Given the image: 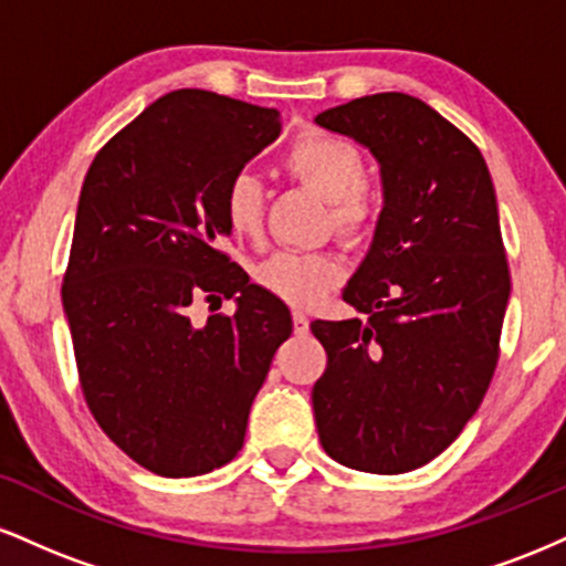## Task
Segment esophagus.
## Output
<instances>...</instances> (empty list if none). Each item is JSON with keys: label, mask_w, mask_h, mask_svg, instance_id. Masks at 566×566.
I'll use <instances>...</instances> for the list:
<instances>
[{"label": "esophagus", "mask_w": 566, "mask_h": 566, "mask_svg": "<svg viewBox=\"0 0 566 566\" xmlns=\"http://www.w3.org/2000/svg\"><path fill=\"white\" fill-rule=\"evenodd\" d=\"M292 327H295L297 335H305L308 333V316H305L303 311H295V314H292Z\"/></svg>", "instance_id": "obj_1"}]
</instances>
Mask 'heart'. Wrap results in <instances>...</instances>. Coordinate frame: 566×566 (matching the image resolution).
<instances>
[{
    "label": "heart",
    "mask_w": 566,
    "mask_h": 566,
    "mask_svg": "<svg viewBox=\"0 0 566 566\" xmlns=\"http://www.w3.org/2000/svg\"><path fill=\"white\" fill-rule=\"evenodd\" d=\"M284 167L297 184L329 201L335 231L346 242H365L375 226V205L367 193V161L348 138L308 129L292 143ZM223 216L231 233L258 239L265 220V188L252 172H237L226 184ZM340 261L329 252H276L258 265L263 290L295 305H311L340 282Z\"/></svg>",
    "instance_id": "obj_1"
}]
</instances>
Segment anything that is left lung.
<instances>
[{"label":"left lung","instance_id":"left-lung-1","mask_svg":"<svg viewBox=\"0 0 566 566\" xmlns=\"http://www.w3.org/2000/svg\"><path fill=\"white\" fill-rule=\"evenodd\" d=\"M316 125L367 146L386 193L343 290L369 319L311 322L327 350L316 431L348 469L407 473L460 437L495 375L511 295L495 186L469 135L420 97H356Z\"/></svg>","mask_w":566,"mask_h":566}]
</instances>
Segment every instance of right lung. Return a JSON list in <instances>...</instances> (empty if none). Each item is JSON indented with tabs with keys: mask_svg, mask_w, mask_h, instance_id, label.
Masks as SVG:
<instances>
[{
	"mask_svg": "<svg viewBox=\"0 0 566 566\" xmlns=\"http://www.w3.org/2000/svg\"><path fill=\"white\" fill-rule=\"evenodd\" d=\"M282 133L276 108L175 90L95 154L63 276L84 401L108 439L159 476L220 469L244 444L250 407L290 308L220 250L226 184ZM197 296L238 301L201 328Z\"/></svg>",
	"mask_w": 566,
	"mask_h": 566,
	"instance_id": "1",
	"label": "right lung"
}]
</instances>
